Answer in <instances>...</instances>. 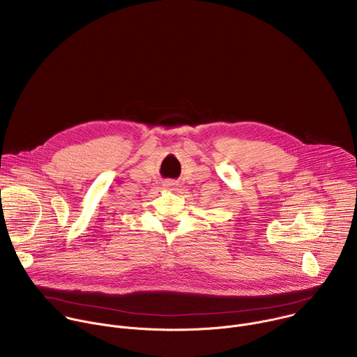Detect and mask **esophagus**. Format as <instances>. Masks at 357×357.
Returning a JSON list of instances; mask_svg holds the SVG:
<instances>
[{
    "instance_id": "1",
    "label": "esophagus",
    "mask_w": 357,
    "mask_h": 357,
    "mask_svg": "<svg viewBox=\"0 0 357 357\" xmlns=\"http://www.w3.org/2000/svg\"><path fill=\"white\" fill-rule=\"evenodd\" d=\"M175 182L174 181H167V182H164V186L165 188H168V189H172V188H175Z\"/></svg>"
}]
</instances>
